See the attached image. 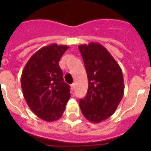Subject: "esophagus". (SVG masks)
<instances>
[{"label":"esophagus","instance_id":"obj_1","mask_svg":"<svg viewBox=\"0 0 151 151\" xmlns=\"http://www.w3.org/2000/svg\"><path fill=\"white\" fill-rule=\"evenodd\" d=\"M75 83H73V84H71V85H70V86H71V90L72 91H73L75 89Z\"/></svg>","mask_w":151,"mask_h":151}]
</instances>
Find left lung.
<instances>
[{"label":"left lung","instance_id":"left-lung-1","mask_svg":"<svg viewBox=\"0 0 151 151\" xmlns=\"http://www.w3.org/2000/svg\"><path fill=\"white\" fill-rule=\"evenodd\" d=\"M88 79L87 94L79 100L84 116L101 122L113 115L124 94L122 69L110 52L97 42L78 46Z\"/></svg>","mask_w":151,"mask_h":151}]
</instances>
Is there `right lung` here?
<instances>
[{"label":"right lung","instance_id":"right-lung-1","mask_svg":"<svg viewBox=\"0 0 151 151\" xmlns=\"http://www.w3.org/2000/svg\"><path fill=\"white\" fill-rule=\"evenodd\" d=\"M67 45L51 44L35 52L21 76L24 98L32 111L47 122L62 116L70 97V87L63 81L59 66Z\"/></svg>","mask_w":151,"mask_h":151}]
</instances>
